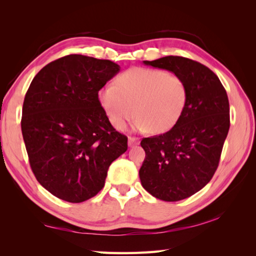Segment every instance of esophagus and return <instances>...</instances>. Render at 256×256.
<instances>
[{"label":"esophagus","mask_w":256,"mask_h":256,"mask_svg":"<svg viewBox=\"0 0 256 256\" xmlns=\"http://www.w3.org/2000/svg\"><path fill=\"white\" fill-rule=\"evenodd\" d=\"M138 144H140L138 138H133V136L128 138V146H134V145H138Z\"/></svg>","instance_id":"obj_1"}]
</instances>
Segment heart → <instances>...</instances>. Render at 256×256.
I'll return each instance as SVG.
<instances>
[{"label": "heart", "mask_w": 256, "mask_h": 256, "mask_svg": "<svg viewBox=\"0 0 256 256\" xmlns=\"http://www.w3.org/2000/svg\"><path fill=\"white\" fill-rule=\"evenodd\" d=\"M108 121L122 131L134 116L142 132L164 133L180 120L188 101L184 80L160 69L131 68L99 91Z\"/></svg>", "instance_id": "b5f03b06"}]
</instances>
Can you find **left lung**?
I'll return each instance as SVG.
<instances>
[{"instance_id":"left-lung-1","label":"left lung","mask_w":256,"mask_h":256,"mask_svg":"<svg viewBox=\"0 0 256 256\" xmlns=\"http://www.w3.org/2000/svg\"><path fill=\"white\" fill-rule=\"evenodd\" d=\"M144 64L172 72L188 86L178 123L140 142L146 154L140 170L142 186L157 199L179 201L202 189L218 168L230 128L229 99L218 76L192 59L166 56Z\"/></svg>"}]
</instances>
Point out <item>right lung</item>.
<instances>
[{"mask_svg": "<svg viewBox=\"0 0 256 256\" xmlns=\"http://www.w3.org/2000/svg\"><path fill=\"white\" fill-rule=\"evenodd\" d=\"M118 72L106 59L68 55L46 64L26 92L20 126L30 168L59 199L94 197L111 162L128 150L98 96Z\"/></svg>", "mask_w": 256, "mask_h": 256, "instance_id": "right-lung-1", "label": "right lung"}]
</instances>
